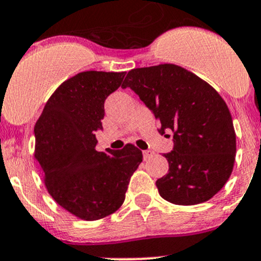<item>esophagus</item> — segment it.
<instances>
[{
	"label": "esophagus",
	"instance_id": "obj_1",
	"mask_svg": "<svg viewBox=\"0 0 261 261\" xmlns=\"http://www.w3.org/2000/svg\"><path fill=\"white\" fill-rule=\"evenodd\" d=\"M143 155H144V159L149 160L150 158L154 156V151H151V150H144Z\"/></svg>",
	"mask_w": 261,
	"mask_h": 261
}]
</instances>
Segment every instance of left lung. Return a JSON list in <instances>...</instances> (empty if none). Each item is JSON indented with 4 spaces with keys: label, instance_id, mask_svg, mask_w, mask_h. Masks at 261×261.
Instances as JSON below:
<instances>
[{
    "label": "left lung",
    "instance_id": "obj_1",
    "mask_svg": "<svg viewBox=\"0 0 261 261\" xmlns=\"http://www.w3.org/2000/svg\"><path fill=\"white\" fill-rule=\"evenodd\" d=\"M130 87L160 121V134L173 133V150L164 154L169 172L156 180L159 194L174 204L211 199L232 173L236 135L232 117L213 87L175 64L136 68Z\"/></svg>",
    "mask_w": 261,
    "mask_h": 261
}]
</instances>
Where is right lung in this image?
I'll return each mask as SVG.
<instances>
[{"label":"right lung","mask_w":261,"mask_h":261,"mask_svg":"<svg viewBox=\"0 0 261 261\" xmlns=\"http://www.w3.org/2000/svg\"><path fill=\"white\" fill-rule=\"evenodd\" d=\"M125 74L89 70L63 82L34 128L35 158L49 194L81 220L96 221L117 211L143 162L141 150L131 144L121 150H96L105 101Z\"/></svg>","instance_id":"add662e5"}]
</instances>
